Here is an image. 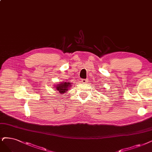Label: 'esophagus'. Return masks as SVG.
<instances>
[{"mask_svg": "<svg viewBox=\"0 0 152 152\" xmlns=\"http://www.w3.org/2000/svg\"><path fill=\"white\" fill-rule=\"evenodd\" d=\"M81 82H82V83H87L88 80H87V79H82V80H81Z\"/></svg>", "mask_w": 152, "mask_h": 152, "instance_id": "esophagus-1", "label": "esophagus"}]
</instances>
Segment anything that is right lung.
Here are the masks:
<instances>
[{"label": "right lung", "mask_w": 152, "mask_h": 152, "mask_svg": "<svg viewBox=\"0 0 152 152\" xmlns=\"http://www.w3.org/2000/svg\"><path fill=\"white\" fill-rule=\"evenodd\" d=\"M55 89H56L60 94L66 93V91H69V88L71 87V83L69 82H63L57 84Z\"/></svg>", "instance_id": "add662e5"}]
</instances>
